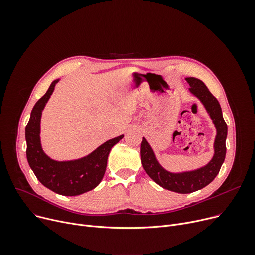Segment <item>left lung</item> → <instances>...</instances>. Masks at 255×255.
Here are the masks:
<instances>
[{
  "instance_id": "obj_1",
  "label": "left lung",
  "mask_w": 255,
  "mask_h": 255,
  "mask_svg": "<svg viewBox=\"0 0 255 255\" xmlns=\"http://www.w3.org/2000/svg\"><path fill=\"white\" fill-rule=\"evenodd\" d=\"M186 80L190 86V92L203 102L213 120V123L216 126L217 135L214 143L215 154L213 159L205 167L199 169L182 173H171L158 163L152 148L144 137L140 145L141 163L145 172L158 185L178 193H191L209 185L218 175L226 154L225 140L227 136V125L223 119L218 100L213 96V94L200 79L187 77Z\"/></svg>"
}]
</instances>
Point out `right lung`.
<instances>
[{"label":"right lung","mask_w":255,"mask_h":255,"mask_svg":"<svg viewBox=\"0 0 255 255\" xmlns=\"http://www.w3.org/2000/svg\"><path fill=\"white\" fill-rule=\"evenodd\" d=\"M58 82L57 79L51 83L47 92L33 107L29 123L25 126L26 159L39 182L46 188L61 195L74 196L98 186L104 176L112 148L124 135L107 140L89 156L75 161L58 162L48 158L40 144V118Z\"/></svg>","instance_id":"add662e5"}]
</instances>
